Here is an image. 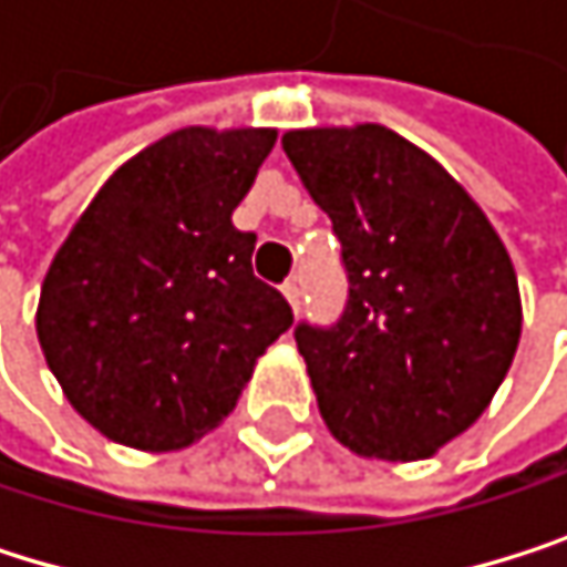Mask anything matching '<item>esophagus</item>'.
<instances>
[{"instance_id":"esophagus-1","label":"esophagus","mask_w":567,"mask_h":567,"mask_svg":"<svg viewBox=\"0 0 567 567\" xmlns=\"http://www.w3.org/2000/svg\"><path fill=\"white\" fill-rule=\"evenodd\" d=\"M281 296L289 299V306L299 312V306H302V286H299V278H289L286 286H281Z\"/></svg>"}]
</instances>
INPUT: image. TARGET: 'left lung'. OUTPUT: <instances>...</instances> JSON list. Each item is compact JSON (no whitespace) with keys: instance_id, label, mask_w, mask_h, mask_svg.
Segmentation results:
<instances>
[{"instance_id":"left-lung-1","label":"left lung","mask_w":567,"mask_h":567,"mask_svg":"<svg viewBox=\"0 0 567 567\" xmlns=\"http://www.w3.org/2000/svg\"><path fill=\"white\" fill-rule=\"evenodd\" d=\"M281 148L349 271L342 319L296 329L319 412L355 455L429 458L512 369L522 296L508 248L462 182L385 125L292 128Z\"/></svg>"}]
</instances>
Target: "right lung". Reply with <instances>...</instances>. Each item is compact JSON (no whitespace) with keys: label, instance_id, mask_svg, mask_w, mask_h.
I'll use <instances>...</instances> for the list:
<instances>
[{"label":"right lung","instance_id":"1","mask_svg":"<svg viewBox=\"0 0 567 567\" xmlns=\"http://www.w3.org/2000/svg\"><path fill=\"white\" fill-rule=\"evenodd\" d=\"M275 128H178L95 192L35 309L45 365L105 439L178 452L221 425L292 309L231 225Z\"/></svg>","mask_w":567,"mask_h":567}]
</instances>
